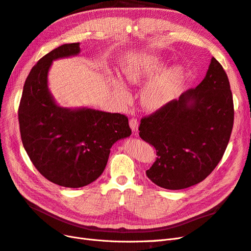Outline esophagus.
Listing matches in <instances>:
<instances>
[{
	"instance_id": "esophagus-1",
	"label": "esophagus",
	"mask_w": 251,
	"mask_h": 251,
	"mask_svg": "<svg viewBox=\"0 0 251 251\" xmlns=\"http://www.w3.org/2000/svg\"><path fill=\"white\" fill-rule=\"evenodd\" d=\"M130 126H131L132 131L134 133L137 132V128H138V120H137V118H131L130 119Z\"/></svg>"
}]
</instances>
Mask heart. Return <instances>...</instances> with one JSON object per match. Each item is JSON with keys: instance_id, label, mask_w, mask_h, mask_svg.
<instances>
[{"instance_id": "b5f03b06", "label": "heart", "mask_w": 251, "mask_h": 251, "mask_svg": "<svg viewBox=\"0 0 251 251\" xmlns=\"http://www.w3.org/2000/svg\"><path fill=\"white\" fill-rule=\"evenodd\" d=\"M165 65V59L157 55L139 54L131 57L123 68L126 79L132 85L140 86L147 82ZM184 81V71L179 66H174L150 81L141 94L144 108L156 110L169 103L177 96ZM112 87L116 92L126 96L127 91L124 82L112 78Z\"/></svg>"}]
</instances>
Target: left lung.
<instances>
[{
    "instance_id": "8db88e82",
    "label": "left lung",
    "mask_w": 251,
    "mask_h": 251,
    "mask_svg": "<svg viewBox=\"0 0 251 251\" xmlns=\"http://www.w3.org/2000/svg\"><path fill=\"white\" fill-rule=\"evenodd\" d=\"M233 100L227 74L212 57L204 79L143 117L139 136L156 149L148 178L166 189L200 183L215 170L233 126Z\"/></svg>"
}]
</instances>
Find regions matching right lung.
I'll return each mask as SVG.
<instances>
[{"instance_id": "right-lung-1", "label": "right lung", "mask_w": 251, "mask_h": 251, "mask_svg": "<svg viewBox=\"0 0 251 251\" xmlns=\"http://www.w3.org/2000/svg\"><path fill=\"white\" fill-rule=\"evenodd\" d=\"M79 43L65 44L43 56L26 78L19 107L23 146L43 176L57 185L92 183L107 165L110 149L132 131L124 114L56 104L48 89L53 60L77 55Z\"/></svg>"}]
</instances>
